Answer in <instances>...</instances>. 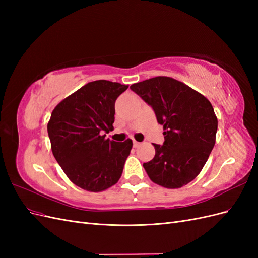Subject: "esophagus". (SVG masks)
<instances>
[{"mask_svg": "<svg viewBox=\"0 0 258 258\" xmlns=\"http://www.w3.org/2000/svg\"><path fill=\"white\" fill-rule=\"evenodd\" d=\"M140 145H141V143H140V142H137V141H134V146H135V147H139Z\"/></svg>", "mask_w": 258, "mask_h": 258, "instance_id": "1", "label": "esophagus"}]
</instances>
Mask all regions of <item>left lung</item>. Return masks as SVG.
Here are the masks:
<instances>
[{
    "label": "left lung",
    "instance_id": "8db88e82",
    "mask_svg": "<svg viewBox=\"0 0 258 258\" xmlns=\"http://www.w3.org/2000/svg\"><path fill=\"white\" fill-rule=\"evenodd\" d=\"M151 105L163 126L165 142L154 144L155 157L143 163L152 181L166 188L191 182L213 150L217 118L212 104L182 82L157 76L130 86Z\"/></svg>",
    "mask_w": 258,
    "mask_h": 258
}]
</instances>
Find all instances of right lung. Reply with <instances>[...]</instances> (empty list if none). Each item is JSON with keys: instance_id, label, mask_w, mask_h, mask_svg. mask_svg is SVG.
<instances>
[{"instance_id": "1", "label": "right lung", "mask_w": 258, "mask_h": 258, "mask_svg": "<svg viewBox=\"0 0 258 258\" xmlns=\"http://www.w3.org/2000/svg\"><path fill=\"white\" fill-rule=\"evenodd\" d=\"M127 85L100 80L83 86L53 108L47 124L51 151L70 181L88 191L115 185L132 148L130 139H105L114 129L115 101Z\"/></svg>"}]
</instances>
